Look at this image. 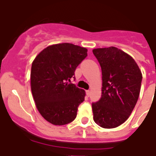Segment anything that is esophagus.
<instances>
[{"label":"esophagus","instance_id":"obj_1","mask_svg":"<svg viewBox=\"0 0 156 156\" xmlns=\"http://www.w3.org/2000/svg\"><path fill=\"white\" fill-rule=\"evenodd\" d=\"M86 95H87V96H88V97H90V90H86Z\"/></svg>","mask_w":156,"mask_h":156}]
</instances>
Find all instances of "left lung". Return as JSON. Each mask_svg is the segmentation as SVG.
<instances>
[{
    "label": "left lung",
    "instance_id": "1",
    "mask_svg": "<svg viewBox=\"0 0 156 156\" xmlns=\"http://www.w3.org/2000/svg\"><path fill=\"white\" fill-rule=\"evenodd\" d=\"M93 53L101 67V97L93 103L94 120L104 129L125 122L140 92L142 73L134 58L115 47L96 48Z\"/></svg>",
    "mask_w": 156,
    "mask_h": 156
}]
</instances>
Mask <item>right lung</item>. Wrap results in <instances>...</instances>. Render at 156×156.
<instances>
[{"label":"right lung","instance_id":"right-lung-1","mask_svg":"<svg viewBox=\"0 0 156 156\" xmlns=\"http://www.w3.org/2000/svg\"><path fill=\"white\" fill-rule=\"evenodd\" d=\"M87 56V49L69 43L48 46L31 64V90L41 116L54 125L75 119L84 90L68 84L76 67Z\"/></svg>","mask_w":156,"mask_h":156}]
</instances>
